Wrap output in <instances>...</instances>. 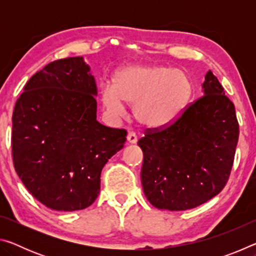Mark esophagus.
I'll return each instance as SVG.
<instances>
[{
	"instance_id": "esophagus-1",
	"label": "esophagus",
	"mask_w": 256,
	"mask_h": 256,
	"mask_svg": "<svg viewBox=\"0 0 256 256\" xmlns=\"http://www.w3.org/2000/svg\"><path fill=\"white\" fill-rule=\"evenodd\" d=\"M128 144H136V141H138L136 134L134 133V132H130V133L128 134Z\"/></svg>"
}]
</instances>
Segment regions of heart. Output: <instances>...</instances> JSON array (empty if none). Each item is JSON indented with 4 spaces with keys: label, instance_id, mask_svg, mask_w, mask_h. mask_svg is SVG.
<instances>
[{
    "label": "heart",
    "instance_id": "1",
    "mask_svg": "<svg viewBox=\"0 0 256 256\" xmlns=\"http://www.w3.org/2000/svg\"><path fill=\"white\" fill-rule=\"evenodd\" d=\"M192 94L188 76L166 66L132 64L115 73L112 84L102 86V102L114 116L134 105L136 118L146 128H160L178 118Z\"/></svg>",
    "mask_w": 256,
    "mask_h": 256
}]
</instances>
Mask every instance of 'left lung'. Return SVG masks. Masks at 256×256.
<instances>
[{"mask_svg": "<svg viewBox=\"0 0 256 256\" xmlns=\"http://www.w3.org/2000/svg\"><path fill=\"white\" fill-rule=\"evenodd\" d=\"M202 88L204 96L174 123L148 128L138 142L144 196L160 210L203 204L222 192L230 175L240 136L235 106L211 71Z\"/></svg>", "mask_w": 256, "mask_h": 256, "instance_id": "obj_1", "label": "left lung"}]
</instances>
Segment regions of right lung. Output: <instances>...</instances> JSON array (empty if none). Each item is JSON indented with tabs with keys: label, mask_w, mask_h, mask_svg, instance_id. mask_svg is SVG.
Wrapping results in <instances>:
<instances>
[{
	"label": "right lung",
	"mask_w": 256,
	"mask_h": 256,
	"mask_svg": "<svg viewBox=\"0 0 256 256\" xmlns=\"http://www.w3.org/2000/svg\"><path fill=\"white\" fill-rule=\"evenodd\" d=\"M97 86L84 58L54 60L26 84L12 116V157L29 193L50 209L92 206L126 131L97 120Z\"/></svg>",
	"instance_id": "1"
}]
</instances>
